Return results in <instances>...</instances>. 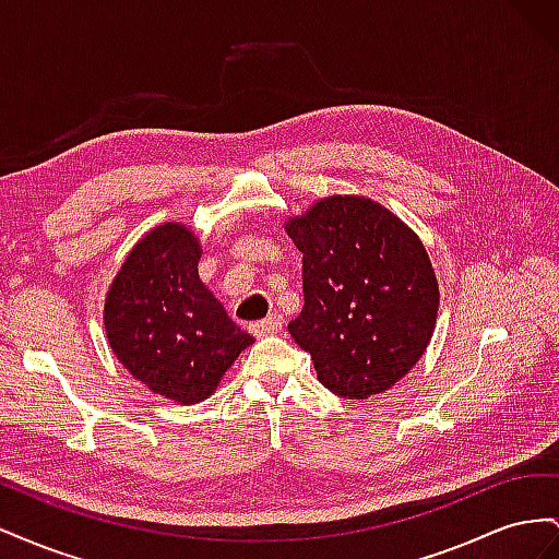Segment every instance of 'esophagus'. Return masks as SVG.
Instances as JSON below:
<instances>
[{
    "mask_svg": "<svg viewBox=\"0 0 559 559\" xmlns=\"http://www.w3.org/2000/svg\"><path fill=\"white\" fill-rule=\"evenodd\" d=\"M282 324H284V321H282L280 314H270V317H265L261 321H253V324L249 326V331L257 335V337H263V335L277 333L282 329Z\"/></svg>",
    "mask_w": 559,
    "mask_h": 559,
    "instance_id": "obj_1",
    "label": "esophagus"
}]
</instances>
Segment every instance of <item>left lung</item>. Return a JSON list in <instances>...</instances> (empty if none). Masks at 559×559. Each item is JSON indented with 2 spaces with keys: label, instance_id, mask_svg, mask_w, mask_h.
Returning a JSON list of instances; mask_svg holds the SVG:
<instances>
[{
  "label": "left lung",
  "instance_id": "left-lung-1",
  "mask_svg": "<svg viewBox=\"0 0 559 559\" xmlns=\"http://www.w3.org/2000/svg\"><path fill=\"white\" fill-rule=\"evenodd\" d=\"M302 251L306 306L289 321L319 382L364 401L394 386L425 354L438 280L417 233L380 202L329 195L284 222Z\"/></svg>",
  "mask_w": 559,
  "mask_h": 559
}]
</instances>
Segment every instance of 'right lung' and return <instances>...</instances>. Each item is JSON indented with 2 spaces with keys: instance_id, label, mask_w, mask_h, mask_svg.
Wrapping results in <instances>:
<instances>
[{
  "instance_id": "obj_1",
  "label": "right lung",
  "mask_w": 559,
  "mask_h": 559,
  "mask_svg": "<svg viewBox=\"0 0 559 559\" xmlns=\"http://www.w3.org/2000/svg\"><path fill=\"white\" fill-rule=\"evenodd\" d=\"M198 235L183 224L151 228L130 249L105 298L107 341L134 380L181 405L214 394L253 343L202 284Z\"/></svg>"
}]
</instances>
